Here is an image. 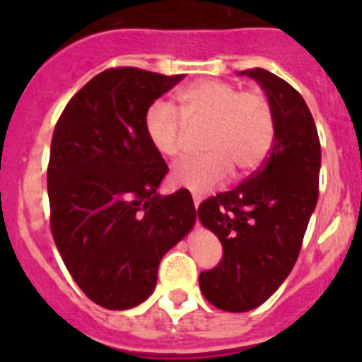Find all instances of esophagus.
Returning <instances> with one entry per match:
<instances>
[{
  "instance_id": "1",
  "label": "esophagus",
  "mask_w": 362,
  "mask_h": 362,
  "mask_svg": "<svg viewBox=\"0 0 362 362\" xmlns=\"http://www.w3.org/2000/svg\"><path fill=\"white\" fill-rule=\"evenodd\" d=\"M192 199H194V206H199L201 203V194H197V192H192Z\"/></svg>"
}]
</instances>
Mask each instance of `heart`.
Wrapping results in <instances>:
<instances>
[{"instance_id": "heart-1", "label": "heart", "mask_w": 362, "mask_h": 362, "mask_svg": "<svg viewBox=\"0 0 362 362\" xmlns=\"http://www.w3.org/2000/svg\"><path fill=\"white\" fill-rule=\"evenodd\" d=\"M179 112L168 101H153L145 112V136L163 158H177L183 150V120L204 123L206 153L175 165L172 179L179 187L210 190L232 174L255 170L268 156L276 134L270 99L261 90H243L219 79H201L175 95ZM182 116L179 117L178 114Z\"/></svg>"}]
</instances>
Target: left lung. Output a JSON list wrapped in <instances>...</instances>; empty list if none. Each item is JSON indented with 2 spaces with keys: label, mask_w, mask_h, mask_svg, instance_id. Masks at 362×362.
<instances>
[{
  "label": "left lung",
  "mask_w": 362,
  "mask_h": 362,
  "mask_svg": "<svg viewBox=\"0 0 362 362\" xmlns=\"http://www.w3.org/2000/svg\"><path fill=\"white\" fill-rule=\"evenodd\" d=\"M241 74L267 92L276 134L259 170L197 209L203 226L223 245L219 264L201 272L199 288L225 312L257 308L288 277L317 204L321 168L317 129L303 95L264 69Z\"/></svg>",
  "instance_id": "left-lung-1"
}]
</instances>
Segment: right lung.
I'll return each instance as SVG.
<instances>
[{
	"instance_id": "add662e5",
	"label": "right lung",
	"mask_w": 362,
	"mask_h": 362,
	"mask_svg": "<svg viewBox=\"0 0 362 362\" xmlns=\"http://www.w3.org/2000/svg\"><path fill=\"white\" fill-rule=\"evenodd\" d=\"M185 74L136 66L98 74L56 123L47 168L50 230L85 296L108 310L146 299L163 255L190 232V192L158 194L168 172L145 136V112Z\"/></svg>"
}]
</instances>
